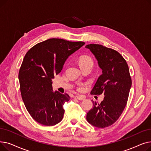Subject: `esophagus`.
<instances>
[{"label":"esophagus","instance_id":"obj_1","mask_svg":"<svg viewBox=\"0 0 151 151\" xmlns=\"http://www.w3.org/2000/svg\"><path fill=\"white\" fill-rule=\"evenodd\" d=\"M75 99H76L79 100H84V97L81 96H75Z\"/></svg>","mask_w":151,"mask_h":151}]
</instances>
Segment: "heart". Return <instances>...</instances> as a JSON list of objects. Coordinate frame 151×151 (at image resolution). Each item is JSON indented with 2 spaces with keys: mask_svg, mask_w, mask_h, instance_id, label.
<instances>
[{
  "mask_svg": "<svg viewBox=\"0 0 151 151\" xmlns=\"http://www.w3.org/2000/svg\"><path fill=\"white\" fill-rule=\"evenodd\" d=\"M93 63V61L90 57L87 56V55H83V56H81L80 58V59H79V63H80V65L86 64V63ZM82 88H83L82 86H80V88L79 89H82Z\"/></svg>",
  "mask_w": 151,
  "mask_h": 151,
  "instance_id": "1",
  "label": "heart"
}]
</instances>
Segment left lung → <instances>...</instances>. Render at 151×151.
<instances>
[{
  "label": "left lung",
  "mask_w": 151,
  "mask_h": 151,
  "mask_svg": "<svg viewBox=\"0 0 151 151\" xmlns=\"http://www.w3.org/2000/svg\"><path fill=\"white\" fill-rule=\"evenodd\" d=\"M86 47L95 55L102 70L91 93L105 96L100 104L93 101L86 119L96 127H107L118 119L127 103L132 86L129 66L121 54L111 48L98 44Z\"/></svg>",
  "instance_id": "1"
}]
</instances>
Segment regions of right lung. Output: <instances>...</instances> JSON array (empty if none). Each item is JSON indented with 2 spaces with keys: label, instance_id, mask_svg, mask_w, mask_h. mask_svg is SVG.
Returning a JSON list of instances; mask_svg holds the SVG:
<instances>
[{
  "label": "right lung",
  "instance_id": "1",
  "mask_svg": "<svg viewBox=\"0 0 151 151\" xmlns=\"http://www.w3.org/2000/svg\"><path fill=\"white\" fill-rule=\"evenodd\" d=\"M85 44L60 38H50L39 43L27 51L19 71L20 91L27 111L43 125L60 122L70 99L67 93L54 92L52 79L59 73L65 60Z\"/></svg>",
  "mask_w": 151,
  "mask_h": 151
}]
</instances>
